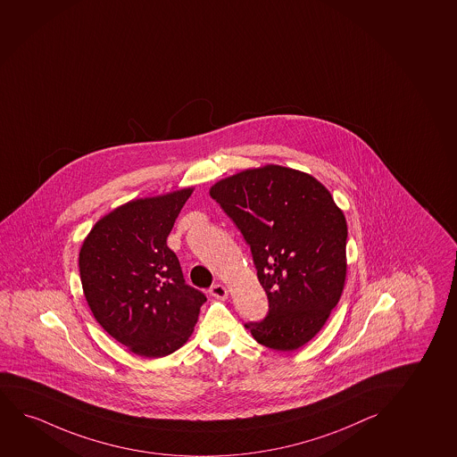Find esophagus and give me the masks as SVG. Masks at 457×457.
I'll return each instance as SVG.
<instances>
[{"label": "esophagus", "mask_w": 457, "mask_h": 457, "mask_svg": "<svg viewBox=\"0 0 457 457\" xmlns=\"http://www.w3.org/2000/svg\"><path fill=\"white\" fill-rule=\"evenodd\" d=\"M208 292H210V295H213L214 298H220V300H226L227 295H228L226 287L220 283L213 284V286L208 289Z\"/></svg>", "instance_id": "34e87169"}]
</instances>
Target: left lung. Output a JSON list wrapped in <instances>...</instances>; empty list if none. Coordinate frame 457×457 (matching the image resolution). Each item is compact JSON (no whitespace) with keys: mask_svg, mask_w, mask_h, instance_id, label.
Listing matches in <instances>:
<instances>
[{"mask_svg":"<svg viewBox=\"0 0 457 457\" xmlns=\"http://www.w3.org/2000/svg\"><path fill=\"white\" fill-rule=\"evenodd\" d=\"M210 196L241 231L269 300L266 318L244 326L275 351L306 345L345 287V214L315 178L278 165L220 180Z\"/></svg>","mask_w":457,"mask_h":457,"instance_id":"obj_1","label":"left lung"}]
</instances>
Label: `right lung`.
<instances>
[{"label":"right lung","instance_id":"add662e5","mask_svg":"<svg viewBox=\"0 0 457 457\" xmlns=\"http://www.w3.org/2000/svg\"><path fill=\"white\" fill-rule=\"evenodd\" d=\"M191 188L137 199L98 220L81 245V286L94 318L131 353L157 359L179 349L207 301L185 283L167 237Z\"/></svg>","mask_w":457,"mask_h":457}]
</instances>
